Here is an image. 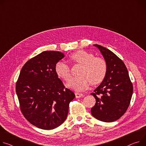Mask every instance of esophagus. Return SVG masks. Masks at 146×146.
<instances>
[{
    "instance_id": "obj_1",
    "label": "esophagus",
    "mask_w": 146,
    "mask_h": 146,
    "mask_svg": "<svg viewBox=\"0 0 146 146\" xmlns=\"http://www.w3.org/2000/svg\"><path fill=\"white\" fill-rule=\"evenodd\" d=\"M75 96L76 98H79L81 97H82L84 96V95L82 94L79 93V92H75Z\"/></svg>"
}]
</instances>
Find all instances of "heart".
<instances>
[{"instance_id": "heart-1", "label": "heart", "mask_w": 146, "mask_h": 146, "mask_svg": "<svg viewBox=\"0 0 146 146\" xmlns=\"http://www.w3.org/2000/svg\"><path fill=\"white\" fill-rule=\"evenodd\" d=\"M70 60L75 64L82 65L80 75L73 78L67 84L70 88L76 91H84L92 83L97 85L101 83L106 76L107 64L105 60L95 57L94 54L84 50L78 51L70 56ZM55 71L58 77L68 81L71 77L70 66L64 61H58L55 65Z\"/></svg>"}]
</instances>
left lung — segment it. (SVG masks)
<instances>
[{"label":"left lung","mask_w":146,"mask_h":146,"mask_svg":"<svg viewBox=\"0 0 146 146\" xmlns=\"http://www.w3.org/2000/svg\"><path fill=\"white\" fill-rule=\"evenodd\" d=\"M104 56L107 64L104 80L92 93L96 99L91 113L96 119L112 122L126 111L133 94V85L124 62L109 49L94 44Z\"/></svg>","instance_id":"left-lung-1"}]
</instances>
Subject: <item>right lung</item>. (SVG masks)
<instances>
[{
  "instance_id": "obj_1",
  "label": "right lung",
  "mask_w": 146,
  "mask_h": 146,
  "mask_svg": "<svg viewBox=\"0 0 146 146\" xmlns=\"http://www.w3.org/2000/svg\"><path fill=\"white\" fill-rule=\"evenodd\" d=\"M64 54L43 51L21 68L16 85L20 110L33 125L44 130L60 126L68 113L75 95L66 88L55 73V66Z\"/></svg>"
}]
</instances>
